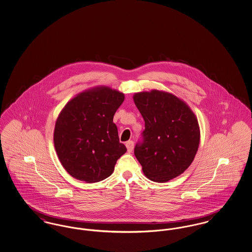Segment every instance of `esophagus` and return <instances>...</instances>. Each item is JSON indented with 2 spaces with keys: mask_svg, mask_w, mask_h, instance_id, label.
<instances>
[{
  "mask_svg": "<svg viewBox=\"0 0 252 252\" xmlns=\"http://www.w3.org/2000/svg\"><path fill=\"white\" fill-rule=\"evenodd\" d=\"M126 148H127V152H132V150H133V146H134V143L132 142V141H128V142H126Z\"/></svg>",
  "mask_w": 252,
  "mask_h": 252,
  "instance_id": "esophagus-1",
  "label": "esophagus"
}]
</instances>
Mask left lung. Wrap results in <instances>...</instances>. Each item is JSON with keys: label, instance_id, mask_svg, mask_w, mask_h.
Instances as JSON below:
<instances>
[{"label": "left lung", "instance_id": "1", "mask_svg": "<svg viewBox=\"0 0 252 252\" xmlns=\"http://www.w3.org/2000/svg\"><path fill=\"white\" fill-rule=\"evenodd\" d=\"M133 100L145 123L144 142L134 149L144 176L160 183L179 177L198 150L200 129L195 114L183 100L163 91L137 93Z\"/></svg>", "mask_w": 252, "mask_h": 252}]
</instances>
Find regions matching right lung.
<instances>
[{
  "label": "right lung",
  "mask_w": 252,
  "mask_h": 252,
  "mask_svg": "<svg viewBox=\"0 0 252 252\" xmlns=\"http://www.w3.org/2000/svg\"><path fill=\"white\" fill-rule=\"evenodd\" d=\"M125 94L96 86L72 98L61 109L54 130L55 149L72 178L94 183L108 178L126 152L113 116Z\"/></svg>",
  "instance_id": "right-lung-1"
}]
</instances>
